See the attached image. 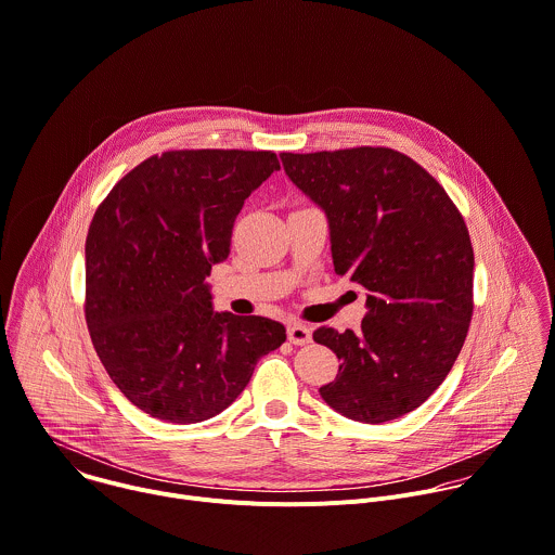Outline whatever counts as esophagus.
Here are the masks:
<instances>
[{
  "instance_id": "obj_1",
  "label": "esophagus",
  "mask_w": 555,
  "mask_h": 555,
  "mask_svg": "<svg viewBox=\"0 0 555 555\" xmlns=\"http://www.w3.org/2000/svg\"><path fill=\"white\" fill-rule=\"evenodd\" d=\"M288 340L293 345H308L312 340V332L308 325L293 321V323H288Z\"/></svg>"
}]
</instances>
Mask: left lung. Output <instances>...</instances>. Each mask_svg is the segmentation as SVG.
<instances>
[{
    "label": "left lung",
    "mask_w": 555,
    "mask_h": 555,
    "mask_svg": "<svg viewBox=\"0 0 555 555\" xmlns=\"http://www.w3.org/2000/svg\"><path fill=\"white\" fill-rule=\"evenodd\" d=\"M280 158L327 217L334 271L369 293L358 334H312L340 360L319 392L360 423L399 418L442 384L464 345L475 264L466 223L444 189L395 150Z\"/></svg>",
    "instance_id": "obj_1"
}]
</instances>
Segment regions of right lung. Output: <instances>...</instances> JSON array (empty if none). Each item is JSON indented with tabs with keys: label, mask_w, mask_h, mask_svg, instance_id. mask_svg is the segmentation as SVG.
Returning a JSON list of instances; mask_svg holds the SVG:
<instances>
[{
	"label": "right lung",
	"mask_w": 555,
	"mask_h": 555,
	"mask_svg": "<svg viewBox=\"0 0 555 555\" xmlns=\"http://www.w3.org/2000/svg\"><path fill=\"white\" fill-rule=\"evenodd\" d=\"M280 169L273 152L180 150L121 178L87 236V325L117 388L167 423L223 412L282 323L215 312L206 278L230 254L245 199Z\"/></svg>",
	"instance_id": "add662e5"
}]
</instances>
